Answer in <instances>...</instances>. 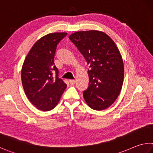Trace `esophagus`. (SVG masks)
<instances>
[{"instance_id":"esophagus-1","label":"esophagus","mask_w":153,"mask_h":153,"mask_svg":"<svg viewBox=\"0 0 153 153\" xmlns=\"http://www.w3.org/2000/svg\"><path fill=\"white\" fill-rule=\"evenodd\" d=\"M69 83H70V84H71V85H74L75 84H76V80L70 79L69 80Z\"/></svg>"}]
</instances>
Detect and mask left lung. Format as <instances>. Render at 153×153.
Returning <instances> with one entry per match:
<instances>
[{"mask_svg":"<svg viewBox=\"0 0 153 153\" xmlns=\"http://www.w3.org/2000/svg\"><path fill=\"white\" fill-rule=\"evenodd\" d=\"M69 39L90 68L88 88L83 91L85 101L91 109H106L117 99L124 81L123 60L117 46L99 30L77 31Z\"/></svg>","mask_w":153,"mask_h":153,"instance_id":"8db88e82","label":"left lung"}]
</instances>
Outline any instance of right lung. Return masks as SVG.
Here are the masks:
<instances>
[{
    "mask_svg": "<svg viewBox=\"0 0 153 153\" xmlns=\"http://www.w3.org/2000/svg\"><path fill=\"white\" fill-rule=\"evenodd\" d=\"M67 33H53L41 37L32 47L21 70L22 84L29 101L42 111L56 106L67 85L58 77L54 57L58 43ZM56 73V77L52 76Z\"/></svg>",
    "mask_w": 153,
    "mask_h": 153,
    "instance_id": "1",
    "label": "right lung"
}]
</instances>
